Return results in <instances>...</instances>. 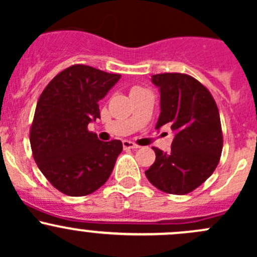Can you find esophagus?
<instances>
[{"instance_id":"34e87169","label":"esophagus","mask_w":257,"mask_h":257,"mask_svg":"<svg viewBox=\"0 0 257 257\" xmlns=\"http://www.w3.org/2000/svg\"><path fill=\"white\" fill-rule=\"evenodd\" d=\"M123 147L124 149H138V148H141L138 144L133 143L131 141H123Z\"/></svg>"}]
</instances>
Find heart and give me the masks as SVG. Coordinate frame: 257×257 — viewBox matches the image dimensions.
<instances>
[{
  "label": "heart",
  "instance_id": "1",
  "mask_svg": "<svg viewBox=\"0 0 257 257\" xmlns=\"http://www.w3.org/2000/svg\"><path fill=\"white\" fill-rule=\"evenodd\" d=\"M133 89H138V87H136V88H133Z\"/></svg>",
  "mask_w": 257,
  "mask_h": 257
}]
</instances>
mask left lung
Here are the masks:
<instances>
[{
    "label": "left lung",
    "mask_w": 257,
    "mask_h": 257,
    "mask_svg": "<svg viewBox=\"0 0 257 257\" xmlns=\"http://www.w3.org/2000/svg\"><path fill=\"white\" fill-rule=\"evenodd\" d=\"M152 82L160 90L162 110L155 129L168 125L175 136L169 153L153 148L155 162L145 175L159 190L184 195L219 164L224 142L219 109L208 88L188 74H154Z\"/></svg>",
    "instance_id": "8db88e82"
}]
</instances>
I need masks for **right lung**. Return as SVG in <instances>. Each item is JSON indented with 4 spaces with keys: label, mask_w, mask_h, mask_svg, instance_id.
Returning <instances> with one entry per match:
<instances>
[{
    "label": "right lung",
    "mask_w": 257,
    "mask_h": 257,
    "mask_svg": "<svg viewBox=\"0 0 257 257\" xmlns=\"http://www.w3.org/2000/svg\"><path fill=\"white\" fill-rule=\"evenodd\" d=\"M120 74L74 64L57 74L41 94L30 132L32 154L57 190L84 196L99 189L123 150L120 141L102 142L88 131L100 118L99 102Z\"/></svg>",
    "instance_id": "1"
}]
</instances>
